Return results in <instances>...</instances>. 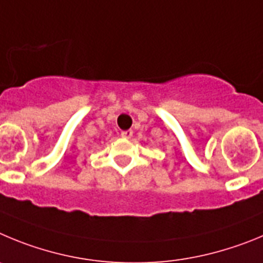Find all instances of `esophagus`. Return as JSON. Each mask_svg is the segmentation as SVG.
Wrapping results in <instances>:
<instances>
[{
  "mask_svg": "<svg viewBox=\"0 0 263 263\" xmlns=\"http://www.w3.org/2000/svg\"><path fill=\"white\" fill-rule=\"evenodd\" d=\"M122 136L124 137V139H131V137L134 136V131H132V129H127V131H122Z\"/></svg>",
  "mask_w": 263,
  "mask_h": 263,
  "instance_id": "1",
  "label": "esophagus"
}]
</instances>
